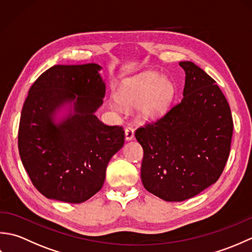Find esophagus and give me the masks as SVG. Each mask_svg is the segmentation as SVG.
<instances>
[{
  "instance_id": "esophagus-1",
  "label": "esophagus",
  "mask_w": 252,
  "mask_h": 252,
  "mask_svg": "<svg viewBox=\"0 0 252 252\" xmlns=\"http://www.w3.org/2000/svg\"><path fill=\"white\" fill-rule=\"evenodd\" d=\"M125 134H126V141H131L133 137H134V129L132 126H126L125 130Z\"/></svg>"
}]
</instances>
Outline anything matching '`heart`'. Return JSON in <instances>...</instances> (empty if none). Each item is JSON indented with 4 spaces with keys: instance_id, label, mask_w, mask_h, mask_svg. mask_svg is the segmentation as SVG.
<instances>
[{
    "instance_id": "1",
    "label": "heart",
    "mask_w": 252,
    "mask_h": 252,
    "mask_svg": "<svg viewBox=\"0 0 252 252\" xmlns=\"http://www.w3.org/2000/svg\"><path fill=\"white\" fill-rule=\"evenodd\" d=\"M175 95V85L170 79L155 72H145L123 81L115 97L123 106H136L137 116L149 120L168 109ZM116 108L115 104H111Z\"/></svg>"
}]
</instances>
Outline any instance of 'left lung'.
<instances>
[{
  "label": "left lung",
  "mask_w": 252,
  "mask_h": 252,
  "mask_svg": "<svg viewBox=\"0 0 252 252\" xmlns=\"http://www.w3.org/2000/svg\"><path fill=\"white\" fill-rule=\"evenodd\" d=\"M185 71L183 98L135 131L144 151V187L165 201L194 197L220 178L233 135L231 108L216 81L191 62Z\"/></svg>",
  "instance_id": "obj_1"
}]
</instances>
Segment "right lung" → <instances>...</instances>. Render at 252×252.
Masks as SVG:
<instances>
[{
	"instance_id": "1",
	"label": "right lung",
	"mask_w": 252,
	"mask_h": 252,
	"mask_svg": "<svg viewBox=\"0 0 252 252\" xmlns=\"http://www.w3.org/2000/svg\"><path fill=\"white\" fill-rule=\"evenodd\" d=\"M97 63L56 65L29 90L21 111L18 149L35 189L49 199L80 203L104 184L111 157L125 144L122 126H106L95 116L105 82ZM69 104L60 123L56 114Z\"/></svg>"
}]
</instances>
